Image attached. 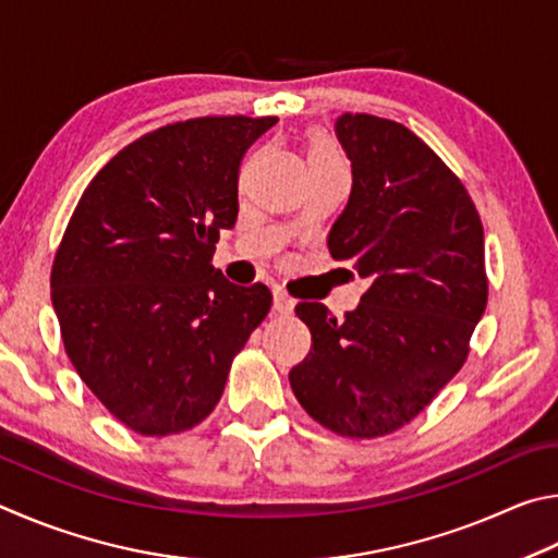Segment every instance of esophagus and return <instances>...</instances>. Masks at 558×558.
I'll use <instances>...</instances> for the list:
<instances>
[{"mask_svg":"<svg viewBox=\"0 0 558 558\" xmlns=\"http://www.w3.org/2000/svg\"><path fill=\"white\" fill-rule=\"evenodd\" d=\"M294 306H296V301L291 299L287 291H281V289L274 291V308H277L279 314H291V311H294Z\"/></svg>","mask_w":558,"mask_h":558,"instance_id":"obj_1","label":"esophagus"}]
</instances>
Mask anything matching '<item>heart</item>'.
Segmentation results:
<instances>
[{
    "label": "heart",
    "mask_w": 558,
    "mask_h": 558,
    "mask_svg": "<svg viewBox=\"0 0 558 558\" xmlns=\"http://www.w3.org/2000/svg\"><path fill=\"white\" fill-rule=\"evenodd\" d=\"M338 161H343V159H340V151H338L336 142L324 132L311 134V140H308V166H324V163H338Z\"/></svg>",
    "instance_id": "heart-1"
}]
</instances>
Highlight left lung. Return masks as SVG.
<instances>
[{
	"instance_id": "obj_1",
	"label": "left lung",
	"mask_w": 558,
	"mask_h": 558,
	"mask_svg": "<svg viewBox=\"0 0 558 558\" xmlns=\"http://www.w3.org/2000/svg\"><path fill=\"white\" fill-rule=\"evenodd\" d=\"M336 132L353 191L328 250L369 289L340 320L324 304L296 306L311 353L289 383L320 426L377 438L424 412L471 353L487 306L483 222L461 179L404 124L345 112Z\"/></svg>"
}]
</instances>
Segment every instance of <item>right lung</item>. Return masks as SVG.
I'll list each match as a JSON object with an SVG mask.
<instances>
[{"instance_id":"add662e5","label":"right lung","mask_w":558,"mask_h":558,"mask_svg":"<svg viewBox=\"0 0 558 558\" xmlns=\"http://www.w3.org/2000/svg\"><path fill=\"white\" fill-rule=\"evenodd\" d=\"M277 117H195L126 144L87 183L51 269L65 353L142 436L189 432L220 402L271 291L213 267L238 220L244 151Z\"/></svg>"}]
</instances>
